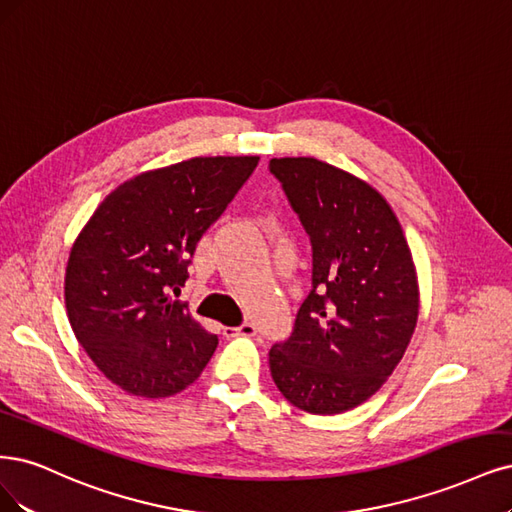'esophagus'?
<instances>
[{"label": "esophagus", "mask_w": 512, "mask_h": 512, "mask_svg": "<svg viewBox=\"0 0 512 512\" xmlns=\"http://www.w3.org/2000/svg\"><path fill=\"white\" fill-rule=\"evenodd\" d=\"M224 334H226L228 339H233V337H254L256 326L252 322H243L237 328H224Z\"/></svg>", "instance_id": "34e87169"}]
</instances>
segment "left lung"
I'll use <instances>...</instances> for the list:
<instances>
[{"label": "left lung", "mask_w": 512, "mask_h": 512, "mask_svg": "<svg viewBox=\"0 0 512 512\" xmlns=\"http://www.w3.org/2000/svg\"><path fill=\"white\" fill-rule=\"evenodd\" d=\"M313 248V290L269 351L294 407L339 415L394 373L417 326L419 286L402 226L379 190L313 156L271 158Z\"/></svg>", "instance_id": "obj_1"}]
</instances>
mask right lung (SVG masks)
Masks as SVG:
<instances>
[{"instance_id":"right-lung-1","label":"right lung","mask_w":512,"mask_h":512,"mask_svg":"<svg viewBox=\"0 0 512 512\" xmlns=\"http://www.w3.org/2000/svg\"><path fill=\"white\" fill-rule=\"evenodd\" d=\"M260 156H195L122 182L84 224L65 269L76 339L133 396L167 398L195 381L218 347L173 301L197 243Z\"/></svg>"}]
</instances>
